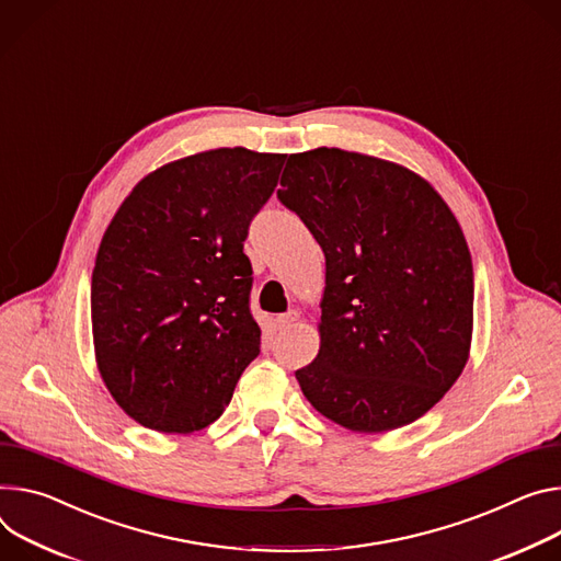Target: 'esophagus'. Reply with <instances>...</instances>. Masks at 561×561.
<instances>
[{
	"instance_id": "obj_1",
	"label": "esophagus",
	"mask_w": 561,
	"mask_h": 561,
	"mask_svg": "<svg viewBox=\"0 0 561 561\" xmlns=\"http://www.w3.org/2000/svg\"><path fill=\"white\" fill-rule=\"evenodd\" d=\"M297 318H299V313H297V311H288V313L277 316L275 324H277V329H288V327H293V324L297 322Z\"/></svg>"
}]
</instances>
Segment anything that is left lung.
Returning a JSON list of instances; mask_svg holds the SVG:
<instances>
[{"label": "left lung", "instance_id": "1", "mask_svg": "<svg viewBox=\"0 0 561 561\" xmlns=\"http://www.w3.org/2000/svg\"><path fill=\"white\" fill-rule=\"evenodd\" d=\"M277 198L327 260L318 358L295 371L333 423L410 425L461 376L474 271L440 194L402 165L337 147L290 154Z\"/></svg>", "mask_w": 561, "mask_h": 561}]
</instances>
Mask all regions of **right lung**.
<instances>
[{
	"label": "right lung",
	"mask_w": 561,
	"mask_h": 561,
	"mask_svg": "<svg viewBox=\"0 0 561 561\" xmlns=\"http://www.w3.org/2000/svg\"><path fill=\"white\" fill-rule=\"evenodd\" d=\"M286 154L219 147L147 174L123 201L91 275L95 363L142 427L215 423L260 355L243 241Z\"/></svg>",
	"instance_id": "obj_1"
}]
</instances>
